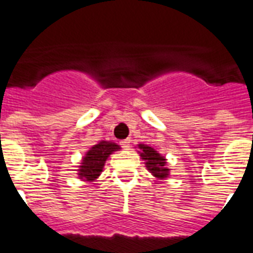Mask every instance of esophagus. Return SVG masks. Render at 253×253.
<instances>
[{
    "mask_svg": "<svg viewBox=\"0 0 253 253\" xmlns=\"http://www.w3.org/2000/svg\"><path fill=\"white\" fill-rule=\"evenodd\" d=\"M130 139H125V140H121V142H119V144H121V146H122L123 148H125V150H128V148H130Z\"/></svg>",
    "mask_w": 253,
    "mask_h": 253,
    "instance_id": "obj_1",
    "label": "esophagus"
}]
</instances>
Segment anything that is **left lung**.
Here are the masks:
<instances>
[{
	"mask_svg": "<svg viewBox=\"0 0 253 253\" xmlns=\"http://www.w3.org/2000/svg\"><path fill=\"white\" fill-rule=\"evenodd\" d=\"M139 148L142 150L140 157L146 161V166L151 171L152 175L161 179L167 178L169 176V169L166 167L165 158L161 157V154H158L154 148L144 146V144H139Z\"/></svg>",
	"mask_w": 253,
	"mask_h": 253,
	"instance_id": "1",
	"label": "left lung"
}]
</instances>
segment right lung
<instances>
[{
  "label": "right lung",
  "instance_id": "1",
  "mask_svg": "<svg viewBox=\"0 0 253 253\" xmlns=\"http://www.w3.org/2000/svg\"><path fill=\"white\" fill-rule=\"evenodd\" d=\"M119 150V146L111 142H105L102 140L94 147L88 150L86 157L82 161V166H80V178L84 180H94L102 172V169L105 166L106 159L109 158L110 154Z\"/></svg>",
  "mask_w": 253,
  "mask_h": 253
}]
</instances>
